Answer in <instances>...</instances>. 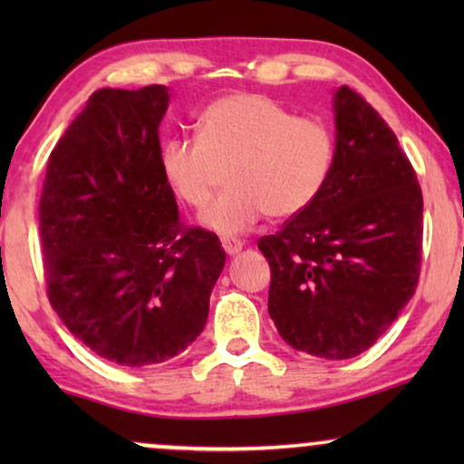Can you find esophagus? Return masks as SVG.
Masks as SVG:
<instances>
[{
  "label": "esophagus",
  "instance_id": "34e87169",
  "mask_svg": "<svg viewBox=\"0 0 464 464\" xmlns=\"http://www.w3.org/2000/svg\"><path fill=\"white\" fill-rule=\"evenodd\" d=\"M221 246H224L227 256H237V253L243 249V240H238V238H221Z\"/></svg>",
  "mask_w": 464,
  "mask_h": 464
}]
</instances>
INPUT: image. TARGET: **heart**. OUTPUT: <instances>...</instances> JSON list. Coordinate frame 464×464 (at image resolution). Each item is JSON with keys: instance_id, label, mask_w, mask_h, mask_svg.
I'll return each instance as SVG.
<instances>
[{"instance_id": "obj_1", "label": "heart", "mask_w": 464, "mask_h": 464, "mask_svg": "<svg viewBox=\"0 0 464 464\" xmlns=\"http://www.w3.org/2000/svg\"><path fill=\"white\" fill-rule=\"evenodd\" d=\"M334 162L332 126L257 92L213 101L200 116V135L170 139L160 154L169 186L192 208L207 207L230 169V189L202 213L224 237L249 230L266 213L297 218L321 196Z\"/></svg>"}]
</instances>
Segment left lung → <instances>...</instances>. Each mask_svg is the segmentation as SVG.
<instances>
[{
	"instance_id": "1",
	"label": "left lung",
	"mask_w": 464,
	"mask_h": 464,
	"mask_svg": "<svg viewBox=\"0 0 464 464\" xmlns=\"http://www.w3.org/2000/svg\"><path fill=\"white\" fill-rule=\"evenodd\" d=\"M335 162L306 211L257 240L270 264L268 313L295 351L357 357L414 295L422 189L382 116L353 88L335 92Z\"/></svg>"
}]
</instances>
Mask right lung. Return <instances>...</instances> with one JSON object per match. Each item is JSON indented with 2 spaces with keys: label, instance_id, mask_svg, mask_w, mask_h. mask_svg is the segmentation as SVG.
<instances>
[{
  "label": "right lung",
  "instance_id": "right-lung-1",
  "mask_svg": "<svg viewBox=\"0 0 464 464\" xmlns=\"http://www.w3.org/2000/svg\"><path fill=\"white\" fill-rule=\"evenodd\" d=\"M169 92L94 91L48 158L40 240L48 300L75 338L124 367L162 363L205 329L226 251L183 226L160 164Z\"/></svg>",
  "mask_w": 464,
  "mask_h": 464
}]
</instances>
